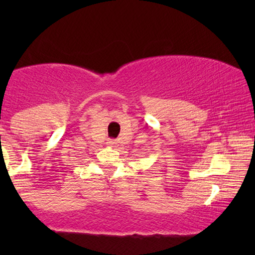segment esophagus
<instances>
[{
  "label": "esophagus",
  "mask_w": 255,
  "mask_h": 255,
  "mask_svg": "<svg viewBox=\"0 0 255 255\" xmlns=\"http://www.w3.org/2000/svg\"><path fill=\"white\" fill-rule=\"evenodd\" d=\"M109 145H111V146L116 145V141H115V140H111V141H109Z\"/></svg>",
  "instance_id": "34e87169"
}]
</instances>
